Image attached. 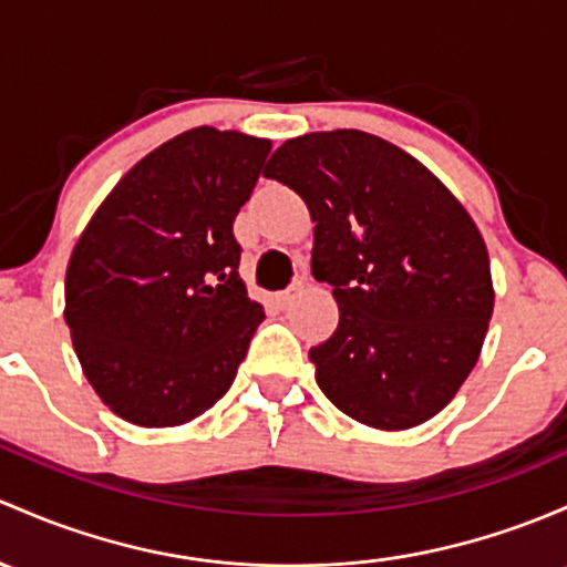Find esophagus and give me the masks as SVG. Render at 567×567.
<instances>
[{"label": "esophagus", "mask_w": 567, "mask_h": 567, "mask_svg": "<svg viewBox=\"0 0 567 567\" xmlns=\"http://www.w3.org/2000/svg\"><path fill=\"white\" fill-rule=\"evenodd\" d=\"M299 293H301V285H290L288 290H282V293H277V307H290V303H293L296 299H299Z\"/></svg>", "instance_id": "34e87169"}]
</instances>
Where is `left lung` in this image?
<instances>
[{
  "label": "left lung",
  "mask_w": 567,
  "mask_h": 567,
  "mask_svg": "<svg viewBox=\"0 0 567 567\" xmlns=\"http://www.w3.org/2000/svg\"><path fill=\"white\" fill-rule=\"evenodd\" d=\"M264 176L303 198L312 277L333 285L339 326L309 350L320 391L383 432L434 419L473 372L494 309L467 208L413 154L361 130L285 141Z\"/></svg>",
  "instance_id": "1"
}]
</instances>
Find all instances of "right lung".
<instances>
[{"instance_id":"right-lung-1","label":"right lung","mask_w":567,"mask_h":567,"mask_svg":"<svg viewBox=\"0 0 567 567\" xmlns=\"http://www.w3.org/2000/svg\"><path fill=\"white\" fill-rule=\"evenodd\" d=\"M271 141L195 127L138 159L97 206L64 277V320L94 393L146 429L225 396L266 312L234 238Z\"/></svg>"}]
</instances>
